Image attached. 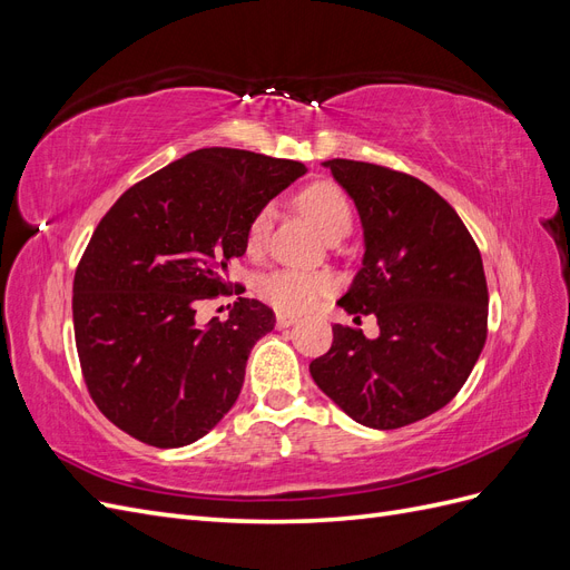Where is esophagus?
<instances>
[{
	"instance_id": "obj_1",
	"label": "esophagus",
	"mask_w": 570,
	"mask_h": 570,
	"mask_svg": "<svg viewBox=\"0 0 570 570\" xmlns=\"http://www.w3.org/2000/svg\"><path fill=\"white\" fill-rule=\"evenodd\" d=\"M297 323V316H292V314H278V316H275V325H278V327H289V325H295Z\"/></svg>"
}]
</instances>
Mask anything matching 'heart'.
Masks as SVG:
<instances>
[{
    "mask_svg": "<svg viewBox=\"0 0 570 570\" xmlns=\"http://www.w3.org/2000/svg\"><path fill=\"white\" fill-rule=\"evenodd\" d=\"M302 214L327 237L337 230H350L352 209L342 189L333 183H314L297 197ZM273 226V209L258 212L247 230V252L262 254ZM335 287L331 273L306 271V268H278L266 273L258 281V295L283 314H306L318 304L323 295Z\"/></svg>",
    "mask_w": 570,
    "mask_h": 570,
    "instance_id": "heart-1",
    "label": "heart"
}]
</instances>
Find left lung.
<instances>
[{"label": "left lung", "instance_id": "left-lung-1", "mask_svg": "<svg viewBox=\"0 0 570 570\" xmlns=\"http://www.w3.org/2000/svg\"><path fill=\"white\" fill-rule=\"evenodd\" d=\"M364 230V256L337 299L375 316L381 333L333 325V347L312 361L323 394L356 423L394 430L450 404L488 337V283L463 220L433 187L385 166L333 159Z\"/></svg>", "mask_w": 570, "mask_h": 570}]
</instances>
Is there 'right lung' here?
<instances>
[{
	"label": "right lung",
	"instance_id": "right-lung-1",
	"mask_svg": "<svg viewBox=\"0 0 570 570\" xmlns=\"http://www.w3.org/2000/svg\"><path fill=\"white\" fill-rule=\"evenodd\" d=\"M306 174L228 147L185 154L132 185L99 220L73 281L80 368L95 404L161 450L193 444L237 402L275 314L243 297L226 321L197 306L228 292L252 218Z\"/></svg>",
	"mask_w": 570,
	"mask_h": 570
}]
</instances>
